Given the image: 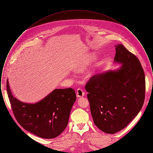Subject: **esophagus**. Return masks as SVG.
Segmentation results:
<instances>
[{
  "label": "esophagus",
  "instance_id": "esophagus-1",
  "mask_svg": "<svg viewBox=\"0 0 153 153\" xmlns=\"http://www.w3.org/2000/svg\"><path fill=\"white\" fill-rule=\"evenodd\" d=\"M84 92H83V91L81 89H78L77 90V92H76V95L78 97H82L84 96Z\"/></svg>",
  "mask_w": 153,
  "mask_h": 153
}]
</instances>
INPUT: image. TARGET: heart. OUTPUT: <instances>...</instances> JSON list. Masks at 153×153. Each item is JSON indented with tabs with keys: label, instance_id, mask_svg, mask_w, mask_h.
I'll use <instances>...</instances> for the list:
<instances>
[{
	"label": "heart",
	"instance_id": "1",
	"mask_svg": "<svg viewBox=\"0 0 153 153\" xmlns=\"http://www.w3.org/2000/svg\"><path fill=\"white\" fill-rule=\"evenodd\" d=\"M95 56L94 54H90L87 58L83 60L79 65L77 66L74 68V71L77 72H83L86 70L88 66L90 65V64L94 61L95 59Z\"/></svg>",
	"mask_w": 153,
	"mask_h": 153
}]
</instances>
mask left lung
<instances>
[{
	"label": "left lung",
	"mask_w": 153,
	"mask_h": 153,
	"mask_svg": "<svg viewBox=\"0 0 153 153\" xmlns=\"http://www.w3.org/2000/svg\"><path fill=\"white\" fill-rule=\"evenodd\" d=\"M116 71L93 76L85 85L95 125L107 134L123 130L142 108L145 96V76L138 58L123 45H115Z\"/></svg>",
	"instance_id": "1"
}]
</instances>
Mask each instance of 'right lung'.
I'll return each instance as SVG.
<instances>
[{
    "mask_svg": "<svg viewBox=\"0 0 153 153\" xmlns=\"http://www.w3.org/2000/svg\"><path fill=\"white\" fill-rule=\"evenodd\" d=\"M7 91L15 117L26 131L42 138L51 139L65 129L76 100L71 88L56 89L34 104L25 103L13 96L7 80Z\"/></svg>",
    "mask_w": 153,
    "mask_h": 153,
    "instance_id": "right-lung-1",
    "label": "right lung"
}]
</instances>
